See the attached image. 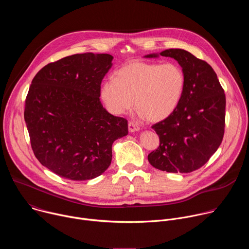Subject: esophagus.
<instances>
[{"mask_svg": "<svg viewBox=\"0 0 249 249\" xmlns=\"http://www.w3.org/2000/svg\"><path fill=\"white\" fill-rule=\"evenodd\" d=\"M128 128H129V132H135L140 130V127L135 122H132V121L128 123Z\"/></svg>", "mask_w": 249, "mask_h": 249, "instance_id": "1", "label": "esophagus"}]
</instances>
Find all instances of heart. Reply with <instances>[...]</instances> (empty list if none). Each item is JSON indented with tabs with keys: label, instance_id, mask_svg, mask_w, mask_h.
I'll use <instances>...</instances> for the list:
<instances>
[{
	"label": "heart",
	"instance_id": "obj_1",
	"mask_svg": "<svg viewBox=\"0 0 249 249\" xmlns=\"http://www.w3.org/2000/svg\"><path fill=\"white\" fill-rule=\"evenodd\" d=\"M184 89L185 76L177 64L133 61L102 84L100 95L112 114H125L136 103L141 116L158 122L178 107Z\"/></svg>",
	"mask_w": 249,
	"mask_h": 249
}]
</instances>
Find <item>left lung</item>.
I'll list each match as a JSON object with an SVG mask.
<instances>
[{
  "mask_svg": "<svg viewBox=\"0 0 249 249\" xmlns=\"http://www.w3.org/2000/svg\"><path fill=\"white\" fill-rule=\"evenodd\" d=\"M160 55L175 59L182 67L185 89L175 111L152 126L159 135L160 146L148 160L163 171L192 172L210 160L223 141L225 90L213 68L190 52L172 48Z\"/></svg>",
  "mask_w": 249,
  "mask_h": 249,
  "instance_id": "1",
  "label": "left lung"
}]
</instances>
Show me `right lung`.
<instances>
[{
  "mask_svg": "<svg viewBox=\"0 0 249 249\" xmlns=\"http://www.w3.org/2000/svg\"><path fill=\"white\" fill-rule=\"evenodd\" d=\"M109 54L82 53L44 66L25 98L24 120L39 162L70 180H89L111 163L113 142L128 134V121L106 111L100 85Z\"/></svg>",
  "mask_w": 249,
  "mask_h": 249,
  "instance_id": "1",
  "label": "right lung"
}]
</instances>
